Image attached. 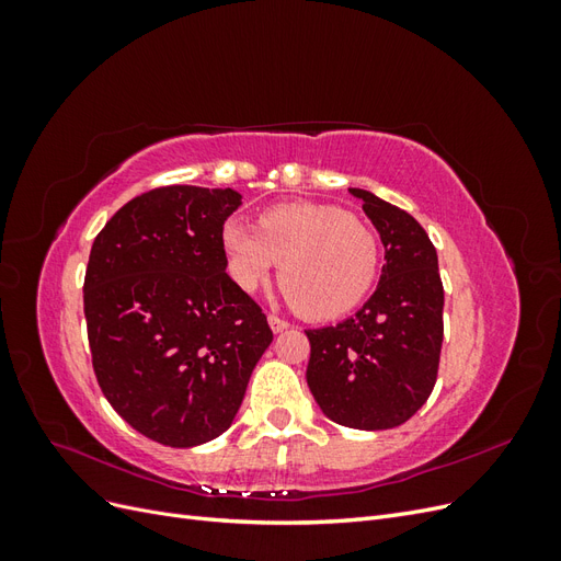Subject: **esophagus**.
<instances>
[{
	"mask_svg": "<svg viewBox=\"0 0 561 561\" xmlns=\"http://www.w3.org/2000/svg\"><path fill=\"white\" fill-rule=\"evenodd\" d=\"M268 328L278 334V332H285L287 328H290V322H287V320H283V318H278V316L271 313V316H268Z\"/></svg>",
	"mask_w": 561,
	"mask_h": 561,
	"instance_id": "esophagus-1",
	"label": "esophagus"
}]
</instances>
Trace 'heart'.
<instances>
[{
  "label": "heart",
  "mask_w": 561,
  "mask_h": 561,
  "mask_svg": "<svg viewBox=\"0 0 561 561\" xmlns=\"http://www.w3.org/2000/svg\"><path fill=\"white\" fill-rule=\"evenodd\" d=\"M222 245L233 283L278 280L299 313L325 320L351 311L377 278L379 243L363 219L322 203H290L260 217V229L227 219Z\"/></svg>",
  "instance_id": "obj_1"
}]
</instances>
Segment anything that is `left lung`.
<instances>
[{
	"label": "left lung",
	"instance_id": "left-lung-1",
	"mask_svg": "<svg viewBox=\"0 0 561 561\" xmlns=\"http://www.w3.org/2000/svg\"><path fill=\"white\" fill-rule=\"evenodd\" d=\"M348 192L379 231L386 264L358 313L307 330V383L339 426L388 431L412 419L435 386L445 290L437 252L416 219L367 190Z\"/></svg>",
	"mask_w": 561,
	"mask_h": 561
}]
</instances>
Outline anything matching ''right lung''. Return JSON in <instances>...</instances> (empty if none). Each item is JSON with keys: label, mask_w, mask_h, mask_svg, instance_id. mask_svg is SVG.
<instances>
[{"label": "right lung", "mask_w": 561, "mask_h": 561, "mask_svg": "<svg viewBox=\"0 0 561 561\" xmlns=\"http://www.w3.org/2000/svg\"><path fill=\"white\" fill-rule=\"evenodd\" d=\"M241 198L161 186L128 201L91 248L83 313L98 383L118 416L165 447L229 431L274 342L227 274L222 227Z\"/></svg>", "instance_id": "right-lung-1"}]
</instances>
